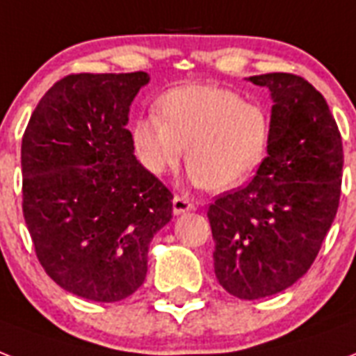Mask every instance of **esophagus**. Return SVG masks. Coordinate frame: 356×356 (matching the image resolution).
Returning a JSON list of instances; mask_svg holds the SVG:
<instances>
[{
    "instance_id": "1",
    "label": "esophagus",
    "mask_w": 356,
    "mask_h": 356,
    "mask_svg": "<svg viewBox=\"0 0 356 356\" xmlns=\"http://www.w3.org/2000/svg\"><path fill=\"white\" fill-rule=\"evenodd\" d=\"M193 209H195V206L187 198L178 197V195L172 198V211H175V216H181V213H187V211H193Z\"/></svg>"
}]
</instances>
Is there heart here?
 Here are the masks:
<instances>
[{"label": "heart", "instance_id": "obj_1", "mask_svg": "<svg viewBox=\"0 0 356 356\" xmlns=\"http://www.w3.org/2000/svg\"><path fill=\"white\" fill-rule=\"evenodd\" d=\"M159 115L135 118L131 143L143 167L165 175L180 163L186 148L187 176L211 191L245 181L261 163L271 120L261 106L216 85H186L165 92Z\"/></svg>", "mask_w": 356, "mask_h": 356}]
</instances>
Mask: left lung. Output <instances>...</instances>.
<instances>
[{
  "label": "left lung",
  "mask_w": 356,
  "mask_h": 356,
  "mask_svg": "<svg viewBox=\"0 0 356 356\" xmlns=\"http://www.w3.org/2000/svg\"><path fill=\"white\" fill-rule=\"evenodd\" d=\"M271 95L267 156L249 186L208 209L216 277L254 301L296 284L316 260L340 202L343 150L327 102L293 74L250 76Z\"/></svg>",
  "instance_id": "left-lung-1"
}]
</instances>
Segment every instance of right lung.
<instances>
[{
  "instance_id": "right-lung-1",
  "label": "right lung",
  "mask_w": 356,
  "mask_h": 356,
  "mask_svg": "<svg viewBox=\"0 0 356 356\" xmlns=\"http://www.w3.org/2000/svg\"><path fill=\"white\" fill-rule=\"evenodd\" d=\"M150 76L72 74L42 96L22 139L24 219L63 290L117 302L145 282L172 195L135 158L129 106Z\"/></svg>"
}]
</instances>
